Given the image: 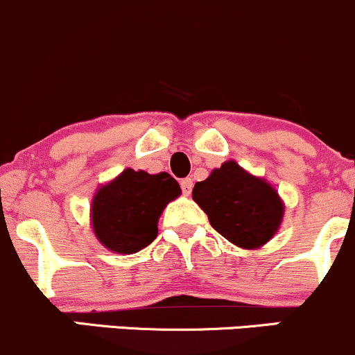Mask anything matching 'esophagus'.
<instances>
[{
  "label": "esophagus",
  "mask_w": 355,
  "mask_h": 355,
  "mask_svg": "<svg viewBox=\"0 0 355 355\" xmlns=\"http://www.w3.org/2000/svg\"><path fill=\"white\" fill-rule=\"evenodd\" d=\"M180 187H182V192H184V196H190V192H192V187H193V180L192 178H184V180L180 182Z\"/></svg>",
  "instance_id": "34e87169"
}]
</instances>
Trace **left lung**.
<instances>
[{
    "mask_svg": "<svg viewBox=\"0 0 355 355\" xmlns=\"http://www.w3.org/2000/svg\"><path fill=\"white\" fill-rule=\"evenodd\" d=\"M192 197L207 214L210 225L244 249L266 244L283 219L278 192L236 162H225L207 180L197 182Z\"/></svg>",
    "mask_w": 355,
    "mask_h": 355,
    "instance_id": "8db88e82",
    "label": "left lung"
}]
</instances>
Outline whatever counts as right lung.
Returning <instances> with one entry per match:
<instances>
[{"label": "right lung", "instance_id": "right-lung-1", "mask_svg": "<svg viewBox=\"0 0 355 355\" xmlns=\"http://www.w3.org/2000/svg\"><path fill=\"white\" fill-rule=\"evenodd\" d=\"M182 193L168 173L124 170L116 180L96 193L92 202V227L107 249L131 254L153 243L158 217L168 202Z\"/></svg>", "mask_w": 355, "mask_h": 355}]
</instances>
